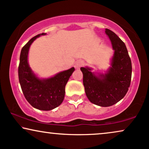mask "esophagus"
I'll return each mask as SVG.
<instances>
[{"instance_id":"esophagus-1","label":"esophagus","mask_w":149,"mask_h":149,"mask_svg":"<svg viewBox=\"0 0 149 149\" xmlns=\"http://www.w3.org/2000/svg\"><path fill=\"white\" fill-rule=\"evenodd\" d=\"M84 65H85L84 61H83V60H79V61H77L76 63H75L74 66H75V68H76L77 69H79V68H80L81 67L84 66Z\"/></svg>"}]
</instances>
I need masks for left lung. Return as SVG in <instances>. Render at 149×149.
I'll list each match as a JSON object with an SVG mask.
<instances>
[{
	"label": "left lung",
	"mask_w": 149,
	"mask_h": 149,
	"mask_svg": "<svg viewBox=\"0 0 149 149\" xmlns=\"http://www.w3.org/2000/svg\"><path fill=\"white\" fill-rule=\"evenodd\" d=\"M105 33L115 51L107 73L96 77L88 68H81L87 97L91 103L101 107L114 105L126 95L132 73L131 61L125 43L112 31L105 29Z\"/></svg>",
	"instance_id": "left-lung-1"
}]
</instances>
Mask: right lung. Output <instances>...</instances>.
Returning <instances> with one entry per match:
<instances>
[{
    "instance_id": "1",
    "label": "right lung",
    "mask_w": 149,
    "mask_h": 149,
    "mask_svg": "<svg viewBox=\"0 0 149 149\" xmlns=\"http://www.w3.org/2000/svg\"><path fill=\"white\" fill-rule=\"evenodd\" d=\"M44 33L37 35L23 46L20 56L18 78L25 98L30 105L38 109L49 111L58 107L65 96V87L74 72V68L58 73L51 78L40 79L36 77L29 65V49L32 42Z\"/></svg>"
}]
</instances>
